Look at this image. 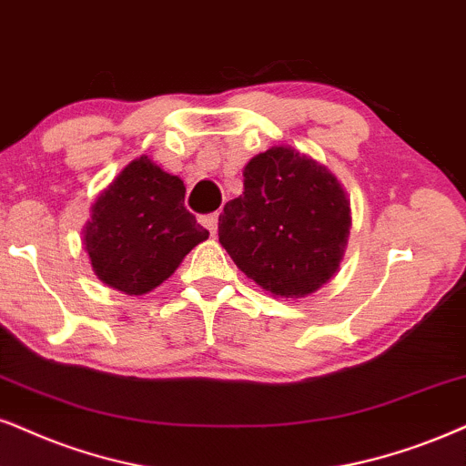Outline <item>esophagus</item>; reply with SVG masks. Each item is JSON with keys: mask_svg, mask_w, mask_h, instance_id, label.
Masks as SVG:
<instances>
[{"mask_svg": "<svg viewBox=\"0 0 466 466\" xmlns=\"http://www.w3.org/2000/svg\"><path fill=\"white\" fill-rule=\"evenodd\" d=\"M202 221H204V226L210 229V234H215V232H217V228H219V213H210V215H206Z\"/></svg>", "mask_w": 466, "mask_h": 466, "instance_id": "esophagus-1", "label": "esophagus"}]
</instances>
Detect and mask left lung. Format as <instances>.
Returning a JSON list of instances; mask_svg holds the SVG:
<instances>
[{
    "instance_id": "left-lung-1",
    "label": "left lung",
    "mask_w": 466,
    "mask_h": 466,
    "mask_svg": "<svg viewBox=\"0 0 466 466\" xmlns=\"http://www.w3.org/2000/svg\"><path fill=\"white\" fill-rule=\"evenodd\" d=\"M243 196L219 215V243L275 297L299 299L335 275L350 234V204L327 167L275 146L245 165Z\"/></svg>"
}]
</instances>
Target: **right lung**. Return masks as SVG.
Returning <instances> with one entry per match:
<instances>
[{
  "label": "right lung",
  "mask_w": 466,
  "mask_h": 466,
  "mask_svg": "<svg viewBox=\"0 0 466 466\" xmlns=\"http://www.w3.org/2000/svg\"><path fill=\"white\" fill-rule=\"evenodd\" d=\"M185 191L178 176L139 157L101 193L84 245L105 284L127 294L150 292L208 238V229L185 208Z\"/></svg>",
  "instance_id": "obj_1"
}]
</instances>
